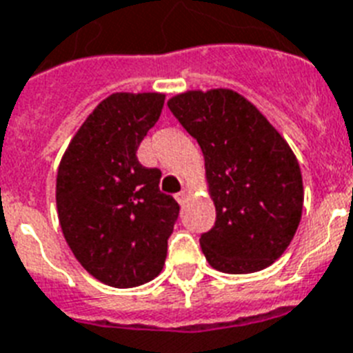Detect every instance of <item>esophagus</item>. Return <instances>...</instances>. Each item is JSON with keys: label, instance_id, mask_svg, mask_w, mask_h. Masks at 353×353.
I'll use <instances>...</instances> for the list:
<instances>
[{"label": "esophagus", "instance_id": "esophagus-1", "mask_svg": "<svg viewBox=\"0 0 353 353\" xmlns=\"http://www.w3.org/2000/svg\"><path fill=\"white\" fill-rule=\"evenodd\" d=\"M176 199H177V203H179V205H185L186 199H188V194H186L185 190H181L179 194H176Z\"/></svg>", "mask_w": 353, "mask_h": 353}]
</instances>
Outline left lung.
<instances>
[{
    "label": "left lung",
    "mask_w": 353,
    "mask_h": 353,
    "mask_svg": "<svg viewBox=\"0 0 353 353\" xmlns=\"http://www.w3.org/2000/svg\"><path fill=\"white\" fill-rule=\"evenodd\" d=\"M168 108L203 150L216 225L199 243L212 268L252 274L283 256L303 212V177L285 137L230 88L188 90Z\"/></svg>",
    "instance_id": "1"
}]
</instances>
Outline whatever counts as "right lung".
I'll use <instances>...</instances> for the list:
<instances>
[{
  "label": "right lung",
  "mask_w": 353,
  "mask_h": 353,
  "mask_svg": "<svg viewBox=\"0 0 353 353\" xmlns=\"http://www.w3.org/2000/svg\"><path fill=\"white\" fill-rule=\"evenodd\" d=\"M165 94L116 92L85 119L57 168L63 236L81 266L114 288L161 274L179 205L159 190L161 170L136 152L161 116Z\"/></svg>",
  "instance_id": "add662e5"
}]
</instances>
